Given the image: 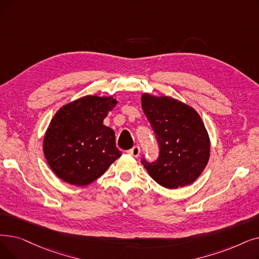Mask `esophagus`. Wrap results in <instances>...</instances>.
<instances>
[{
	"label": "esophagus",
	"instance_id": "obj_1",
	"mask_svg": "<svg viewBox=\"0 0 259 259\" xmlns=\"http://www.w3.org/2000/svg\"><path fill=\"white\" fill-rule=\"evenodd\" d=\"M128 153H129L130 155L134 156V157H138V156L140 155V153H141L140 146H134L133 148H131L130 150H128Z\"/></svg>",
	"mask_w": 259,
	"mask_h": 259
}]
</instances>
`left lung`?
<instances>
[{"mask_svg": "<svg viewBox=\"0 0 259 259\" xmlns=\"http://www.w3.org/2000/svg\"><path fill=\"white\" fill-rule=\"evenodd\" d=\"M141 102L160 146L155 162L142 161L145 169L168 189L194 183L205 169L210 154L208 133L198 112L169 96L144 93Z\"/></svg>", "mask_w": 259, "mask_h": 259, "instance_id": "1", "label": "left lung"}]
</instances>
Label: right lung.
<instances>
[{
	"label": "right lung",
	"instance_id": "obj_1",
	"mask_svg": "<svg viewBox=\"0 0 259 259\" xmlns=\"http://www.w3.org/2000/svg\"><path fill=\"white\" fill-rule=\"evenodd\" d=\"M116 104L114 96L87 95L56 112L44 134L43 152L62 181L76 186L91 184L121 155L113 129L104 125Z\"/></svg>",
	"mask_w": 259,
	"mask_h": 259
}]
</instances>
